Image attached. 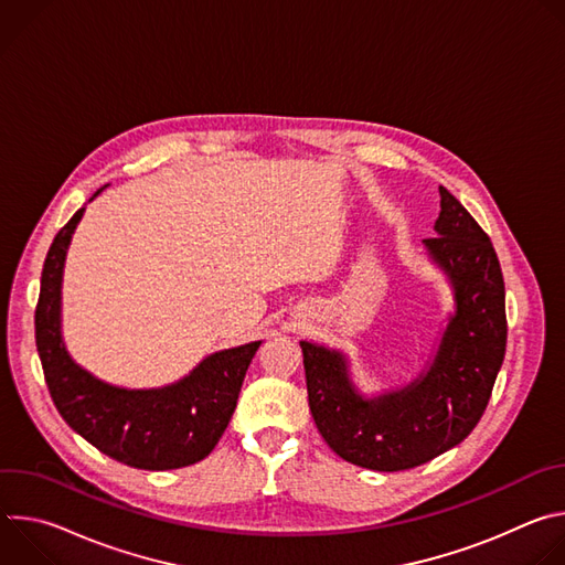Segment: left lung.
I'll list each match as a JSON object with an SVG mask.
<instances>
[{
  "label": "left lung",
  "mask_w": 565,
  "mask_h": 565,
  "mask_svg": "<svg viewBox=\"0 0 565 565\" xmlns=\"http://www.w3.org/2000/svg\"><path fill=\"white\" fill-rule=\"evenodd\" d=\"M438 190V236L423 246L451 286L454 312L420 375L366 397L342 351L299 342L321 438L340 458L375 471L412 469L462 443L486 412L505 358V284L497 250L462 203Z\"/></svg>",
  "instance_id": "8db88e82"
}]
</instances>
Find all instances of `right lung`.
<instances>
[{
  "mask_svg": "<svg viewBox=\"0 0 565 565\" xmlns=\"http://www.w3.org/2000/svg\"><path fill=\"white\" fill-rule=\"evenodd\" d=\"M83 214L79 207L55 234L42 270L35 344L49 393L66 425L118 462L151 471L194 465L223 436L262 340L216 351L179 382L158 388L116 386L79 366L62 340V275Z\"/></svg>",
  "mask_w": 565,
  "mask_h": 565,
  "instance_id": "1",
  "label": "right lung"
}]
</instances>
